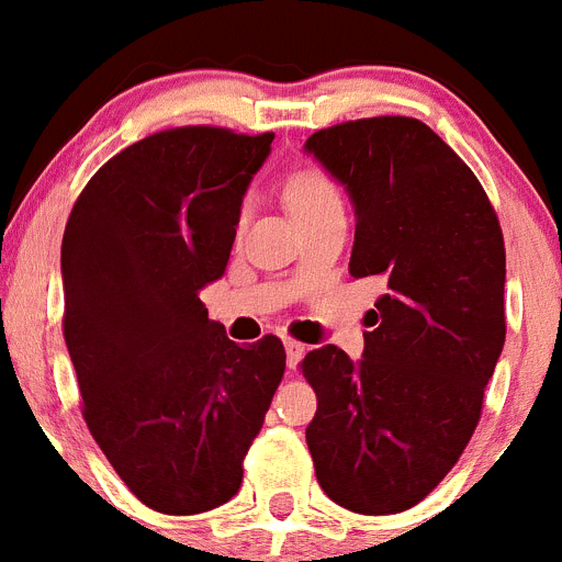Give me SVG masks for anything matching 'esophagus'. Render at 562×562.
Masks as SVG:
<instances>
[{"label":"esophagus","mask_w":562,"mask_h":562,"mask_svg":"<svg viewBox=\"0 0 562 562\" xmlns=\"http://www.w3.org/2000/svg\"><path fill=\"white\" fill-rule=\"evenodd\" d=\"M283 347H286V366L294 371L297 369L300 358H303L305 347L300 341H294V338H286V341H283Z\"/></svg>","instance_id":"esophagus-1"}]
</instances>
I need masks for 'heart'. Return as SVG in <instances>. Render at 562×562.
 <instances>
[{
  "instance_id": "heart-1",
  "label": "heart",
  "mask_w": 562,
  "mask_h": 562,
  "mask_svg": "<svg viewBox=\"0 0 562 562\" xmlns=\"http://www.w3.org/2000/svg\"><path fill=\"white\" fill-rule=\"evenodd\" d=\"M286 202L292 207V213L297 218L303 215L316 213V210L333 207V204H341V193H338L336 182L325 175L316 166H300L289 175L286 180ZM248 224V199L237 210V229Z\"/></svg>"
}]
</instances>
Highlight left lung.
Listing matches in <instances>:
<instances>
[{"instance_id":"1","label":"left lung","mask_w":562,"mask_h":562,"mask_svg":"<svg viewBox=\"0 0 562 562\" xmlns=\"http://www.w3.org/2000/svg\"><path fill=\"white\" fill-rule=\"evenodd\" d=\"M355 207L349 276L380 279L355 363L336 344L300 369L316 481L366 516L418 505L459 462L505 344V246L470 166L420 120L369 116L308 136Z\"/></svg>"}]
</instances>
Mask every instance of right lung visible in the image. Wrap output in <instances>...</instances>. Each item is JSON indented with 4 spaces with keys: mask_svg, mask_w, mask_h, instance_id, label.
Instances as JSON below:
<instances>
[{
    "mask_svg": "<svg viewBox=\"0 0 562 562\" xmlns=\"http://www.w3.org/2000/svg\"><path fill=\"white\" fill-rule=\"evenodd\" d=\"M273 133L186 125L105 160L63 237L65 344L87 429L147 508L191 516L243 483L286 352L229 341L199 289L218 281Z\"/></svg>",
    "mask_w": 562,
    "mask_h": 562,
    "instance_id": "obj_1",
    "label": "right lung"
}]
</instances>
